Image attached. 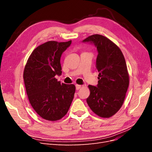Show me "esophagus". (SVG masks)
<instances>
[{"label":"esophagus","mask_w":152,"mask_h":152,"mask_svg":"<svg viewBox=\"0 0 152 152\" xmlns=\"http://www.w3.org/2000/svg\"><path fill=\"white\" fill-rule=\"evenodd\" d=\"M75 87H76V89L77 90H79L80 89L81 87H82V86L81 85H78V84H76L75 85Z\"/></svg>","instance_id":"obj_1"}]
</instances>
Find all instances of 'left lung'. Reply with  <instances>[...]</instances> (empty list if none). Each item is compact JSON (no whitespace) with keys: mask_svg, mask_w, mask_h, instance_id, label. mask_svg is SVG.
<instances>
[{"mask_svg":"<svg viewBox=\"0 0 152 152\" xmlns=\"http://www.w3.org/2000/svg\"><path fill=\"white\" fill-rule=\"evenodd\" d=\"M82 42L93 44L98 54V84L88 86L90 95L87 103L97 115L110 117L121 108L129 84L125 58L117 45L102 35H91Z\"/></svg>","mask_w":152,"mask_h":152,"instance_id":"obj_1","label":"left lung"}]
</instances>
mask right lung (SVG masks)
<instances>
[{
  "instance_id": "1",
  "label": "right lung",
  "mask_w": 152,
  "mask_h": 152,
  "mask_svg": "<svg viewBox=\"0 0 152 152\" xmlns=\"http://www.w3.org/2000/svg\"><path fill=\"white\" fill-rule=\"evenodd\" d=\"M49 41L31 53L25 65L23 79L31 107L40 117L49 121H58L67 113L74 97L75 86L61 84L55 78L61 75L60 58L70 45Z\"/></svg>"
}]
</instances>
